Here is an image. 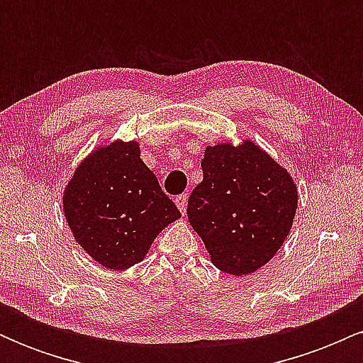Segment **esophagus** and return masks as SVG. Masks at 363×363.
Segmentation results:
<instances>
[{
  "label": "esophagus",
  "instance_id": "esophagus-1",
  "mask_svg": "<svg viewBox=\"0 0 363 363\" xmlns=\"http://www.w3.org/2000/svg\"><path fill=\"white\" fill-rule=\"evenodd\" d=\"M176 205H177L179 210H181V213L184 215L186 210H187V194L182 193V194L176 196Z\"/></svg>",
  "mask_w": 363,
  "mask_h": 363
}]
</instances>
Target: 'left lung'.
<instances>
[{"instance_id": "left-lung-1", "label": "left lung", "mask_w": 363, "mask_h": 363, "mask_svg": "<svg viewBox=\"0 0 363 363\" xmlns=\"http://www.w3.org/2000/svg\"><path fill=\"white\" fill-rule=\"evenodd\" d=\"M203 181L187 201V218L218 269L256 272L289 235L297 210V187L257 145L208 147Z\"/></svg>"}]
</instances>
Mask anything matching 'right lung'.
Wrapping results in <instances>:
<instances>
[{
	"label": "right lung",
	"mask_w": 363,
	"mask_h": 363,
	"mask_svg": "<svg viewBox=\"0 0 363 363\" xmlns=\"http://www.w3.org/2000/svg\"><path fill=\"white\" fill-rule=\"evenodd\" d=\"M62 203L77 242L109 269L138 264L162 228L181 216L140 158L136 141H114L91 153Z\"/></svg>",
	"instance_id": "right-lung-1"
}]
</instances>
